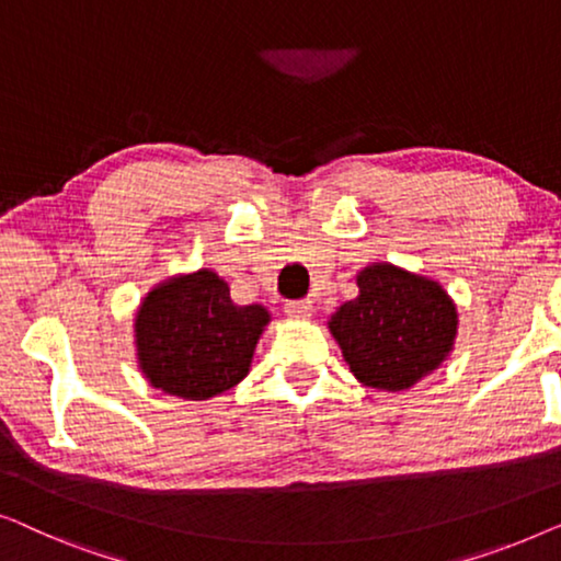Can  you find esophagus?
Wrapping results in <instances>:
<instances>
[{
  "instance_id": "34e87169",
  "label": "esophagus",
  "mask_w": 561,
  "mask_h": 561,
  "mask_svg": "<svg viewBox=\"0 0 561 561\" xmlns=\"http://www.w3.org/2000/svg\"><path fill=\"white\" fill-rule=\"evenodd\" d=\"M284 312L295 320H307L312 314V299H295V302H287Z\"/></svg>"
}]
</instances>
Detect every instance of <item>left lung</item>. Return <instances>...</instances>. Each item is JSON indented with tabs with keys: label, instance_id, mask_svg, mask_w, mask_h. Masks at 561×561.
Returning <instances> with one entry per match:
<instances>
[{
	"label": "left lung",
	"instance_id": "1",
	"mask_svg": "<svg viewBox=\"0 0 561 561\" xmlns=\"http://www.w3.org/2000/svg\"><path fill=\"white\" fill-rule=\"evenodd\" d=\"M358 297L330 314L328 328L343 360L363 386L407 391L449 358L457 337V305L437 279L391 262L356 274Z\"/></svg>",
	"mask_w": 561,
	"mask_h": 561
}]
</instances>
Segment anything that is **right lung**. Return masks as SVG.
I'll return each mask as SVG.
<instances>
[{
  "label": "right lung",
  "instance_id": "add662e5",
  "mask_svg": "<svg viewBox=\"0 0 561 561\" xmlns=\"http://www.w3.org/2000/svg\"><path fill=\"white\" fill-rule=\"evenodd\" d=\"M272 312L236 305L213 270L172 274L134 312V356L149 386L185 401H205L249 376Z\"/></svg>",
  "mask_w": 561,
  "mask_h": 561
}]
</instances>
